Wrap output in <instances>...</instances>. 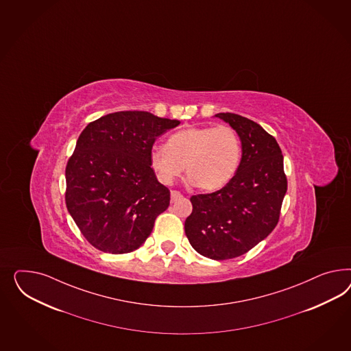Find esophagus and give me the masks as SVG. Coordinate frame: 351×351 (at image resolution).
I'll return each instance as SVG.
<instances>
[{
  "label": "esophagus",
  "mask_w": 351,
  "mask_h": 351,
  "mask_svg": "<svg viewBox=\"0 0 351 351\" xmlns=\"http://www.w3.org/2000/svg\"><path fill=\"white\" fill-rule=\"evenodd\" d=\"M180 197H182V193H180V191H171V201H177L180 200Z\"/></svg>",
  "instance_id": "obj_1"
}]
</instances>
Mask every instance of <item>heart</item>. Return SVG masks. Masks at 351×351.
Listing matches in <instances>:
<instances>
[{
  "mask_svg": "<svg viewBox=\"0 0 351 351\" xmlns=\"http://www.w3.org/2000/svg\"><path fill=\"white\" fill-rule=\"evenodd\" d=\"M241 152L240 137L230 125L189 127L173 133L165 146H154L150 165L164 184H171L184 168L195 187L214 191L234 176Z\"/></svg>",
  "mask_w": 351,
  "mask_h": 351,
  "instance_id": "1",
  "label": "heart"
}]
</instances>
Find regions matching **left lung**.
I'll list each match as a JSON object with an SVG mask.
<instances>
[{
	"label": "left lung",
	"mask_w": 351,
	"mask_h": 351,
	"mask_svg": "<svg viewBox=\"0 0 351 351\" xmlns=\"http://www.w3.org/2000/svg\"><path fill=\"white\" fill-rule=\"evenodd\" d=\"M215 117L237 132L242 158L223 189L191 196L184 232L202 256L227 261L246 254L276 228L287 178L277 141L258 123L232 112Z\"/></svg>",
	"instance_id": "left-lung-1"
}]
</instances>
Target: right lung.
Segmentation results:
<instances>
[{"label":"right lung","mask_w":351,"mask_h":351,"mask_svg":"<svg viewBox=\"0 0 351 351\" xmlns=\"http://www.w3.org/2000/svg\"><path fill=\"white\" fill-rule=\"evenodd\" d=\"M178 124L147 111H118L80 133L65 169V202L93 247L125 254L150 236L171 201V191L151 168L150 151Z\"/></svg>","instance_id":"1"}]
</instances>
